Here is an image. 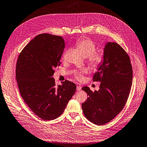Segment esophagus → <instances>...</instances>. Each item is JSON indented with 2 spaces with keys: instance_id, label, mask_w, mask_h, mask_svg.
<instances>
[{
  "instance_id": "obj_1",
  "label": "esophagus",
  "mask_w": 147,
  "mask_h": 147,
  "mask_svg": "<svg viewBox=\"0 0 147 147\" xmlns=\"http://www.w3.org/2000/svg\"><path fill=\"white\" fill-rule=\"evenodd\" d=\"M77 91H81V86H77Z\"/></svg>"
}]
</instances>
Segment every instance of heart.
<instances>
[{"label": "heart", "instance_id": "obj_1", "mask_svg": "<svg viewBox=\"0 0 147 147\" xmlns=\"http://www.w3.org/2000/svg\"><path fill=\"white\" fill-rule=\"evenodd\" d=\"M76 46L82 54L85 57H87L88 61L92 66L96 67L102 63L104 55L101 52L95 51L96 46L91 40L81 38L76 42ZM81 73H77L75 75L76 78L79 80L82 79Z\"/></svg>", "mask_w": 147, "mask_h": 147}]
</instances>
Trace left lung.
<instances>
[{
  "label": "left lung",
  "mask_w": 147,
  "mask_h": 147,
  "mask_svg": "<svg viewBox=\"0 0 147 147\" xmlns=\"http://www.w3.org/2000/svg\"><path fill=\"white\" fill-rule=\"evenodd\" d=\"M132 79V66L127 52L118 43L107 42L104 60L93 77V81L101 82L99 90L92 92L87 86L82 88L89 96L82 104L86 118L98 125L112 120L125 106Z\"/></svg>",
  "instance_id": "8db88e82"
}]
</instances>
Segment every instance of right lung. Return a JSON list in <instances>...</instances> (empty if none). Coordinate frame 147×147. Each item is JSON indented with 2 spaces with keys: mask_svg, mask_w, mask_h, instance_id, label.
Masks as SVG:
<instances>
[{
  "mask_svg": "<svg viewBox=\"0 0 147 147\" xmlns=\"http://www.w3.org/2000/svg\"><path fill=\"white\" fill-rule=\"evenodd\" d=\"M64 47L61 36L39 34L23 48L17 59L16 75L20 95L44 121L59 117L76 91L72 82L66 80L56 86L52 77L54 69L61 64Z\"/></svg>",
  "mask_w": 147,
  "mask_h": 147,
  "instance_id": "right-lung-1",
  "label": "right lung"
}]
</instances>
